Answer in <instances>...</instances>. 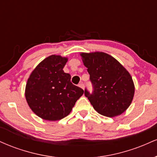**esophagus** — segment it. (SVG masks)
Masks as SVG:
<instances>
[{
	"instance_id": "obj_1",
	"label": "esophagus",
	"mask_w": 157,
	"mask_h": 157,
	"mask_svg": "<svg viewBox=\"0 0 157 157\" xmlns=\"http://www.w3.org/2000/svg\"><path fill=\"white\" fill-rule=\"evenodd\" d=\"M79 86H80V88H82V89H84V87H85V86H84V84L82 83V82H80V83L79 84Z\"/></svg>"
}]
</instances>
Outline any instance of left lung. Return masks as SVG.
<instances>
[{
  "label": "left lung",
  "instance_id": "left-lung-1",
  "mask_svg": "<svg viewBox=\"0 0 157 157\" xmlns=\"http://www.w3.org/2000/svg\"><path fill=\"white\" fill-rule=\"evenodd\" d=\"M81 56L93 88L91 92L86 88L85 96L100 114L111 117L121 114L131 105L134 94L130 74L108 54L82 53Z\"/></svg>",
  "mask_w": 157,
  "mask_h": 157
}]
</instances>
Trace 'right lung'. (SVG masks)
<instances>
[{
  "mask_svg": "<svg viewBox=\"0 0 157 157\" xmlns=\"http://www.w3.org/2000/svg\"><path fill=\"white\" fill-rule=\"evenodd\" d=\"M67 58L48 57L35 68L27 81L26 96L33 112L46 120H59L71 111L84 91L71 82L63 68Z\"/></svg>",
  "mask_w": 157,
  "mask_h": 157,
  "instance_id": "obj_1",
  "label": "right lung"
}]
</instances>
